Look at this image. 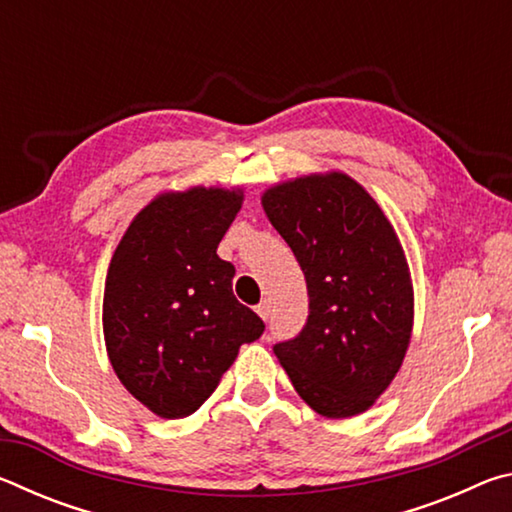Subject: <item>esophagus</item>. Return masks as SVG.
<instances>
[{
    "instance_id": "1",
    "label": "esophagus",
    "mask_w": 512,
    "mask_h": 512,
    "mask_svg": "<svg viewBox=\"0 0 512 512\" xmlns=\"http://www.w3.org/2000/svg\"><path fill=\"white\" fill-rule=\"evenodd\" d=\"M257 314H259V318H262V320H266L268 316H271V302H268V300H262V302H259V305H257Z\"/></svg>"
}]
</instances>
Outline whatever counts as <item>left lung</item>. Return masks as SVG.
<instances>
[{
    "label": "left lung",
    "instance_id": "obj_1",
    "mask_svg": "<svg viewBox=\"0 0 512 512\" xmlns=\"http://www.w3.org/2000/svg\"><path fill=\"white\" fill-rule=\"evenodd\" d=\"M262 207L305 273L307 325L273 352L325 418L368 411L402 368L413 282L400 237L357 180L309 173L268 187Z\"/></svg>",
    "mask_w": 512,
    "mask_h": 512
}]
</instances>
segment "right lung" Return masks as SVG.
<instances>
[{
  "label": "right lung",
  "mask_w": 512,
  "mask_h": 512,
  "mask_svg": "<svg viewBox=\"0 0 512 512\" xmlns=\"http://www.w3.org/2000/svg\"><path fill=\"white\" fill-rule=\"evenodd\" d=\"M244 203L241 187L162 192L137 212L110 259L103 339L121 384L167 420L219 386L264 323L235 298V266L216 255Z\"/></svg>",
  "instance_id": "right-lung-1"
}]
</instances>
